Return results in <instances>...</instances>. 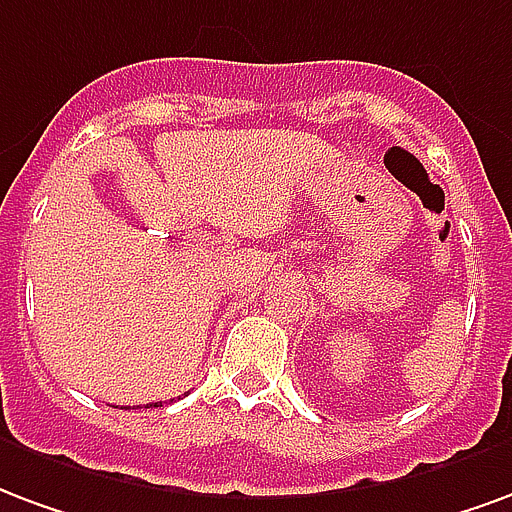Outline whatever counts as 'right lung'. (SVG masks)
Here are the masks:
<instances>
[{
	"mask_svg": "<svg viewBox=\"0 0 512 512\" xmlns=\"http://www.w3.org/2000/svg\"><path fill=\"white\" fill-rule=\"evenodd\" d=\"M149 406H152V404H149ZM155 406H160V404H155Z\"/></svg>",
	"mask_w": 512,
	"mask_h": 512,
	"instance_id": "obj_1",
	"label": "right lung"
}]
</instances>
